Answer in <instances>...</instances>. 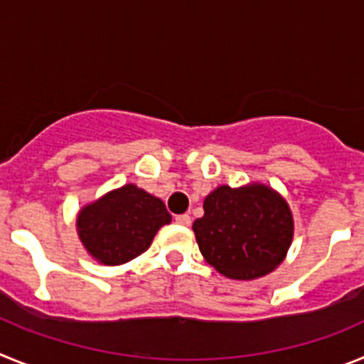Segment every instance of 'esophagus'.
<instances>
[{
  "instance_id": "esophagus-1",
  "label": "esophagus",
  "mask_w": 364,
  "mask_h": 364,
  "mask_svg": "<svg viewBox=\"0 0 364 364\" xmlns=\"http://www.w3.org/2000/svg\"><path fill=\"white\" fill-rule=\"evenodd\" d=\"M175 220L180 226H191V217L189 215H178V217H175Z\"/></svg>"
}]
</instances>
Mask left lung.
I'll list each match as a JSON object with an SVG mask.
<instances>
[{
  "label": "left lung",
  "mask_w": 364,
  "mask_h": 364,
  "mask_svg": "<svg viewBox=\"0 0 364 364\" xmlns=\"http://www.w3.org/2000/svg\"><path fill=\"white\" fill-rule=\"evenodd\" d=\"M202 257L237 281L264 277L294 240V215L281 193L260 182L218 186L205 197L204 217L193 222Z\"/></svg>",
  "instance_id": "obj_1"
}]
</instances>
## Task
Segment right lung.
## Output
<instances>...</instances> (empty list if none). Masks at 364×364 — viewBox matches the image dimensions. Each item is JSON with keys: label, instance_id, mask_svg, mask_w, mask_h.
Listing matches in <instances>:
<instances>
[{"label": "right lung", "instance_id": "1", "mask_svg": "<svg viewBox=\"0 0 364 364\" xmlns=\"http://www.w3.org/2000/svg\"><path fill=\"white\" fill-rule=\"evenodd\" d=\"M169 222L171 215L159 197L134 184H125L82 205L76 231L96 262L120 266L142 255L156 231Z\"/></svg>", "mask_w": 364, "mask_h": 364}]
</instances>
